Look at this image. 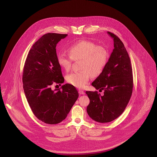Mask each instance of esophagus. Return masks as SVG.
<instances>
[{
	"mask_svg": "<svg viewBox=\"0 0 157 157\" xmlns=\"http://www.w3.org/2000/svg\"><path fill=\"white\" fill-rule=\"evenodd\" d=\"M78 93L80 94V95H84L85 93V92L83 90H78Z\"/></svg>",
	"mask_w": 157,
	"mask_h": 157,
	"instance_id": "obj_1",
	"label": "esophagus"
}]
</instances>
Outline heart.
I'll use <instances>...</instances> for the list:
<instances>
[{"label": "heart", "instance_id": "b5f03b06", "mask_svg": "<svg viewBox=\"0 0 157 157\" xmlns=\"http://www.w3.org/2000/svg\"><path fill=\"white\" fill-rule=\"evenodd\" d=\"M69 55L60 52L57 56L59 65L65 71H69L72 61L82 59L80 71L72 72L67 76V82L77 88H84L91 75L98 76L105 67L108 60V52L105 48L95 43L82 40L71 46Z\"/></svg>", "mask_w": 157, "mask_h": 157}]
</instances>
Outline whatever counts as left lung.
<instances>
[{
    "label": "left lung",
    "instance_id": "left-lung-1",
    "mask_svg": "<svg viewBox=\"0 0 157 157\" xmlns=\"http://www.w3.org/2000/svg\"><path fill=\"white\" fill-rule=\"evenodd\" d=\"M108 34L113 39L114 49L102 72L92 83L96 90H103L104 95L97 91L86 92L90 100L88 114L94 121L102 123L112 121L124 112L133 89L129 54L116 35L111 32Z\"/></svg>",
    "mask_w": 157,
    "mask_h": 157
}]
</instances>
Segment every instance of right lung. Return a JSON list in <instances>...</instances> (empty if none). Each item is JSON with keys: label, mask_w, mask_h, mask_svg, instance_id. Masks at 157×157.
I'll return each mask as SVG.
<instances>
[{"label": "right lung", "mask_w": 157, "mask_h": 157, "mask_svg": "<svg viewBox=\"0 0 157 157\" xmlns=\"http://www.w3.org/2000/svg\"><path fill=\"white\" fill-rule=\"evenodd\" d=\"M67 36L44 34L29 50L24 65L23 88L26 100L34 115L46 124L65 120L78 97L77 90L68 83L52 90L53 85L64 82L56 48Z\"/></svg>", "instance_id": "right-lung-1"}]
</instances>
